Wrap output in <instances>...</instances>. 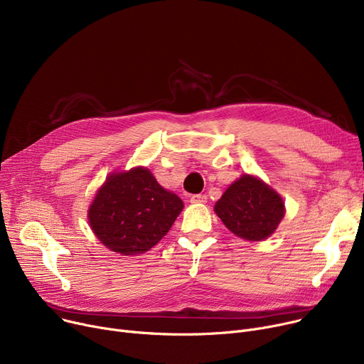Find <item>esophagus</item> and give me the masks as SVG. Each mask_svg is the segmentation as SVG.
Returning a JSON list of instances; mask_svg holds the SVG:
<instances>
[{
    "label": "esophagus",
    "instance_id": "esophagus-1",
    "mask_svg": "<svg viewBox=\"0 0 364 364\" xmlns=\"http://www.w3.org/2000/svg\"><path fill=\"white\" fill-rule=\"evenodd\" d=\"M206 200H208V198L205 195H193L190 198L191 203H206Z\"/></svg>",
    "mask_w": 364,
    "mask_h": 364
}]
</instances>
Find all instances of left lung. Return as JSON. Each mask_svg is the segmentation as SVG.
I'll use <instances>...</instances> for the list:
<instances>
[{
	"mask_svg": "<svg viewBox=\"0 0 364 364\" xmlns=\"http://www.w3.org/2000/svg\"><path fill=\"white\" fill-rule=\"evenodd\" d=\"M215 212L237 237L260 241L278 228L285 206L274 188L257 177L245 174L225 190L215 203Z\"/></svg>",
	"mask_w": 364,
	"mask_h": 364,
	"instance_id": "1",
	"label": "left lung"
}]
</instances>
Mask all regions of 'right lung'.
Returning a JSON list of instances; mask_svg holds the SVG:
<instances>
[{
	"mask_svg": "<svg viewBox=\"0 0 364 364\" xmlns=\"http://www.w3.org/2000/svg\"><path fill=\"white\" fill-rule=\"evenodd\" d=\"M183 208V200L159 186L148 168L136 166L108 176L87 218L104 246L123 256H134L159 243Z\"/></svg>",
	"mask_w": 364,
	"mask_h": 364,
	"instance_id": "add662e5",
	"label": "right lung"
}]
</instances>
